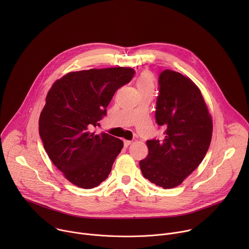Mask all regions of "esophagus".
<instances>
[{"mask_svg":"<svg viewBox=\"0 0 249 249\" xmlns=\"http://www.w3.org/2000/svg\"><path fill=\"white\" fill-rule=\"evenodd\" d=\"M132 144V141H128V140H124V147H128Z\"/></svg>","mask_w":249,"mask_h":249,"instance_id":"obj_1","label":"esophagus"}]
</instances>
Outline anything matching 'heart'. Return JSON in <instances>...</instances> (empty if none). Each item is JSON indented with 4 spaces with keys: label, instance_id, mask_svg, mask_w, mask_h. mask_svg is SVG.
I'll return each instance as SVG.
<instances>
[{
    "label": "heart",
    "instance_id": "obj_1",
    "mask_svg": "<svg viewBox=\"0 0 249 249\" xmlns=\"http://www.w3.org/2000/svg\"><path fill=\"white\" fill-rule=\"evenodd\" d=\"M137 86L140 92L147 89H154V79L152 74L149 72H143L140 74L137 79Z\"/></svg>",
    "mask_w": 249,
    "mask_h": 249
}]
</instances>
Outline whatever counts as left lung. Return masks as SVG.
Masks as SVG:
<instances>
[{"label":"left lung","instance_id":"1","mask_svg":"<svg viewBox=\"0 0 249 249\" xmlns=\"http://www.w3.org/2000/svg\"><path fill=\"white\" fill-rule=\"evenodd\" d=\"M156 121L164 137L147 141L149 155L140 160V167L145 178L169 189L181 184L202 162L213 122L198 87L170 70L159 77Z\"/></svg>","mask_w":249,"mask_h":249}]
</instances>
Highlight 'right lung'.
I'll use <instances>...</instances> for the list:
<instances>
[{"mask_svg": "<svg viewBox=\"0 0 249 249\" xmlns=\"http://www.w3.org/2000/svg\"><path fill=\"white\" fill-rule=\"evenodd\" d=\"M135 75L132 68L90 69L57 80L39 117L44 149L66 178L85 189L108 177L123 142L92 128L106 115L115 91Z\"/></svg>", "mask_w": 249, "mask_h": 249, "instance_id": "add662e5", "label": "right lung"}]
</instances>
